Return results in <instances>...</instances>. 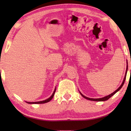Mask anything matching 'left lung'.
<instances>
[{
  "mask_svg": "<svg viewBox=\"0 0 131 131\" xmlns=\"http://www.w3.org/2000/svg\"><path fill=\"white\" fill-rule=\"evenodd\" d=\"M127 70H128V65L127 66V70H126V75H125L124 78L123 83H122V84H121V85L120 86V87H119L115 92H114L113 93H112V94H109V95H108V96H105V97H102V98H100V99H91V98H88V97H87L84 96V95H83V94L80 92V94H81V95H82L83 97H84V98H85V99H87V100H91V101H106V100L109 99L111 97H112V96L114 95V94H115L116 92H118V91L120 90L122 88V87H123V85L124 83V82H125V80H126V78Z\"/></svg>",
  "mask_w": 131,
  "mask_h": 131,
  "instance_id": "left-lung-1",
  "label": "left lung"
}]
</instances>
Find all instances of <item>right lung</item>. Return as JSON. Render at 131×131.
Wrapping results in <instances>:
<instances>
[{"label":"right lung","mask_w":131,"mask_h":131,"mask_svg":"<svg viewBox=\"0 0 131 131\" xmlns=\"http://www.w3.org/2000/svg\"><path fill=\"white\" fill-rule=\"evenodd\" d=\"M55 92H56V88H55V90H54V91L53 92V94H52V95L51 97H50L49 98H48V99H47L46 100H44V101H39V102H26L28 103V104H44V103H47V102H48L51 101V100L52 99V98L54 96V94Z\"/></svg>","instance_id":"right-lung-1"}]
</instances>
